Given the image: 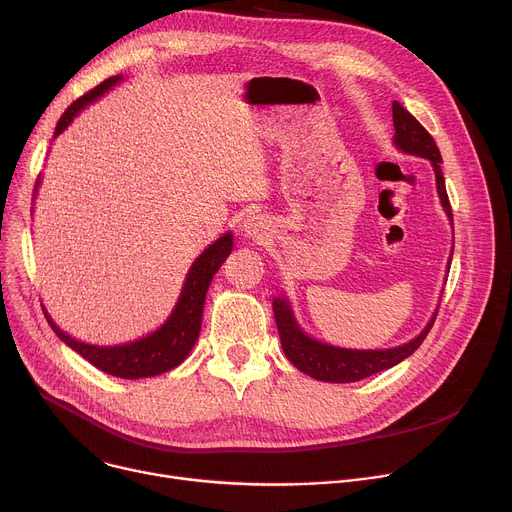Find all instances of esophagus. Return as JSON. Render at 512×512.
Instances as JSON below:
<instances>
[{"label":"esophagus","mask_w":512,"mask_h":512,"mask_svg":"<svg viewBox=\"0 0 512 512\" xmlns=\"http://www.w3.org/2000/svg\"><path fill=\"white\" fill-rule=\"evenodd\" d=\"M242 234L250 240L262 242L268 234V221L262 215H250L242 223Z\"/></svg>","instance_id":"esophagus-1"}]
</instances>
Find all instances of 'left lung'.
Here are the masks:
<instances>
[{
	"mask_svg": "<svg viewBox=\"0 0 512 512\" xmlns=\"http://www.w3.org/2000/svg\"><path fill=\"white\" fill-rule=\"evenodd\" d=\"M392 124H394L392 144L396 150H401L411 156L427 158L431 162L441 207L453 227L451 207H449V199L445 193V181H443V173H441L443 160H441L435 140L399 101H392ZM451 256H453V248H451ZM451 256L447 262V272H449ZM437 309L433 311V315L427 321V325L423 327V331L407 344H401L396 348H384V350H352V348H339V346L325 344V342H321V339H315L313 335L305 333L295 317L291 301L285 295H278L272 299V311H274V319H276V327H278V335H280L282 352H285V356L291 360V364L295 368H299L307 376H311L315 380H323V382H358L362 378H368L372 374H378L382 370H388L396 364H401L423 344V339L427 337L429 329L433 327Z\"/></svg>",
	"mask_w": 512,
	"mask_h": 512,
	"instance_id": "obj_1",
	"label": "left lung"
}]
</instances>
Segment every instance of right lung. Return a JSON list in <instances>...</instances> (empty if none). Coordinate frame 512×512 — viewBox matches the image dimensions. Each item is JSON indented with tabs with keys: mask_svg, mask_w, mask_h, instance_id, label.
I'll return each mask as SVG.
<instances>
[{
	"mask_svg": "<svg viewBox=\"0 0 512 512\" xmlns=\"http://www.w3.org/2000/svg\"><path fill=\"white\" fill-rule=\"evenodd\" d=\"M124 81V75H116L105 79L101 85H97L93 91L87 95L79 97L65 113L61 122L56 124L54 138L61 136L73 120L79 116V113L103 97L109 89L120 85ZM42 183V177H38L36 187H34V199L38 193V187ZM34 209V207H32ZM234 250V236L232 232H225L221 238H217L213 244H209L191 264L181 295L166 317V321L150 331L148 335H142L134 342L126 344H116V346H97V344H87L81 342V339H75L67 331H63L59 325L52 321L48 315L46 307L44 315L52 327V331L59 335L61 342H65L71 350H75L79 356H83L89 364L95 368L103 370L105 374L118 376V378H128V380H138V378H150L158 376L162 372H168L177 368L187 360L191 354L193 346L199 339L201 331V317H203V305H205V295L207 289L213 280V274L221 268L225 258L232 254Z\"/></svg>",
	"mask_w": 512,
	"mask_h": 512,
	"instance_id": "add662e5",
	"label": "right lung"
}]
</instances>
